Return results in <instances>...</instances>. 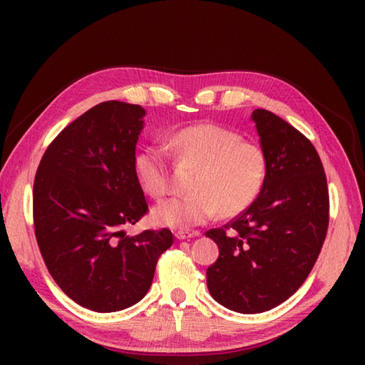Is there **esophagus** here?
Returning a JSON list of instances; mask_svg holds the SVG:
<instances>
[{
	"label": "esophagus",
	"mask_w": 365,
	"mask_h": 365,
	"mask_svg": "<svg viewBox=\"0 0 365 365\" xmlns=\"http://www.w3.org/2000/svg\"><path fill=\"white\" fill-rule=\"evenodd\" d=\"M197 232H177L175 233V238L177 240H188V238H195V237H197Z\"/></svg>",
	"instance_id": "1"
}]
</instances>
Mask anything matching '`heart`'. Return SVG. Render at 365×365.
<instances>
[{"mask_svg":"<svg viewBox=\"0 0 365 365\" xmlns=\"http://www.w3.org/2000/svg\"><path fill=\"white\" fill-rule=\"evenodd\" d=\"M174 156L196 168L190 195L169 197L153 209L159 227L188 230L220 212L232 217L257 200L267 178V156L259 145L245 141L237 132L215 123H195L170 135ZM135 177L153 197L168 193L169 175L165 154L158 146L141 150L133 163Z\"/></svg>","mask_w":365,"mask_h":365,"instance_id":"heart-1","label":"heart"}]
</instances>
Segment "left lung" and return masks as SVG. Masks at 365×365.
<instances>
[{
    "instance_id": "8db88e82",
    "label": "left lung",
    "mask_w": 365,
    "mask_h": 365,
    "mask_svg": "<svg viewBox=\"0 0 365 365\" xmlns=\"http://www.w3.org/2000/svg\"><path fill=\"white\" fill-rule=\"evenodd\" d=\"M251 119L267 156V178L252 205L206 237L219 246L207 289L227 309L259 314L282 304L316 264L329 228V188L316 148L265 109Z\"/></svg>"
}]
</instances>
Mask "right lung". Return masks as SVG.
Returning <instances> with one entry per match:
<instances>
[{
	"label": "right lung",
	"instance_id": "add662e5",
	"mask_svg": "<svg viewBox=\"0 0 365 365\" xmlns=\"http://www.w3.org/2000/svg\"><path fill=\"white\" fill-rule=\"evenodd\" d=\"M146 110L104 101L69 123L43 154L34 182V225L49 274L77 304L115 312L143 298L172 232L128 237L148 211L135 177Z\"/></svg>",
	"mask_w": 365,
	"mask_h": 365
}]
</instances>
